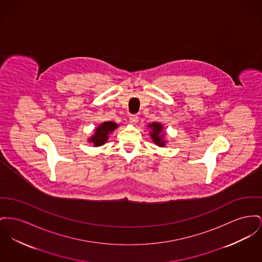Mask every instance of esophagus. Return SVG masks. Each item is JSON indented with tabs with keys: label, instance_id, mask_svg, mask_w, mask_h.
<instances>
[{
	"label": "esophagus",
	"instance_id": "esophagus-1",
	"mask_svg": "<svg viewBox=\"0 0 262 262\" xmlns=\"http://www.w3.org/2000/svg\"><path fill=\"white\" fill-rule=\"evenodd\" d=\"M129 122L133 124H136L139 122V116L138 115H132L130 118H129Z\"/></svg>",
	"mask_w": 262,
	"mask_h": 262
}]
</instances>
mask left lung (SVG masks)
<instances>
[{"instance_id": "obj_1", "label": "left lung", "mask_w": 262, "mask_h": 262, "mask_svg": "<svg viewBox=\"0 0 262 262\" xmlns=\"http://www.w3.org/2000/svg\"><path fill=\"white\" fill-rule=\"evenodd\" d=\"M149 127L152 128V132H151V138L154 139V142L156 144H158L159 146H163L164 145V141L162 140L163 139V135L160 136V133L162 130V125L160 123H154L148 125Z\"/></svg>"}]
</instances>
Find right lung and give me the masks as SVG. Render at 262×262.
Masks as SVG:
<instances>
[{"mask_svg": "<svg viewBox=\"0 0 262 262\" xmlns=\"http://www.w3.org/2000/svg\"><path fill=\"white\" fill-rule=\"evenodd\" d=\"M117 126H118V124L113 123V122H105V123L100 124L97 127L95 135L93 136L92 139H90V141L95 144V146L104 144L108 139V134L112 133L113 130H115V128Z\"/></svg>", "mask_w": 262, "mask_h": 262, "instance_id": "obj_1", "label": "right lung"}]
</instances>
